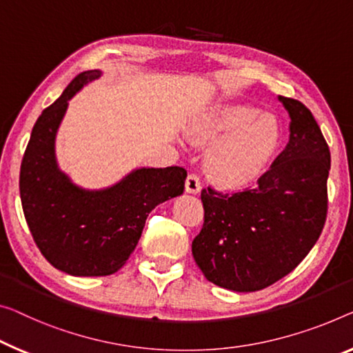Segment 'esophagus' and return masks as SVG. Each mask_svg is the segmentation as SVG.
I'll use <instances>...</instances> for the list:
<instances>
[{"instance_id": "obj_1", "label": "esophagus", "mask_w": 353, "mask_h": 353, "mask_svg": "<svg viewBox=\"0 0 353 353\" xmlns=\"http://www.w3.org/2000/svg\"><path fill=\"white\" fill-rule=\"evenodd\" d=\"M184 186H186V192L199 194L200 189H202V183H200V178L195 173H189Z\"/></svg>"}]
</instances>
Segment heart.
Instances as JSON below:
<instances>
[{"label":"heart","instance_id":"heart-1","mask_svg":"<svg viewBox=\"0 0 353 353\" xmlns=\"http://www.w3.org/2000/svg\"><path fill=\"white\" fill-rule=\"evenodd\" d=\"M205 142H219L210 151L207 172L222 186H240L263 169L281 139L271 113L248 104H230L207 113L195 124Z\"/></svg>","mask_w":353,"mask_h":353}]
</instances>
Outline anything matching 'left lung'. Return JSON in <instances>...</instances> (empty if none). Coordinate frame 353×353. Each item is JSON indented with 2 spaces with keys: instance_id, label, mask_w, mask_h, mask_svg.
Here are the masks:
<instances>
[{
  "instance_id": "left-lung-1",
  "label": "left lung",
  "mask_w": 353,
  "mask_h": 353,
  "mask_svg": "<svg viewBox=\"0 0 353 353\" xmlns=\"http://www.w3.org/2000/svg\"><path fill=\"white\" fill-rule=\"evenodd\" d=\"M290 115L285 150L256 186L202 189L203 225L192 256L210 283L256 292L294 271L327 221L330 148L309 108L279 96Z\"/></svg>"
}]
</instances>
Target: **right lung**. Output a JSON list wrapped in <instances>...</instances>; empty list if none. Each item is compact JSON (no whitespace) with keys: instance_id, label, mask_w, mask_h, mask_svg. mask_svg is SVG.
<instances>
[{"instance_id":"add662e5","label":"right lung","mask_w":353,"mask_h":353,"mask_svg":"<svg viewBox=\"0 0 353 353\" xmlns=\"http://www.w3.org/2000/svg\"><path fill=\"white\" fill-rule=\"evenodd\" d=\"M99 70L79 74L32 128L20 167L26 224L42 256L72 276L117 273L137 246L151 210L183 194V167L139 169L104 191H85L58 169L55 135L68 101Z\"/></svg>"}]
</instances>
